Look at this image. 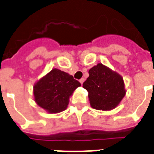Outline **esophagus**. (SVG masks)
Here are the masks:
<instances>
[{"mask_svg":"<svg viewBox=\"0 0 154 154\" xmlns=\"http://www.w3.org/2000/svg\"><path fill=\"white\" fill-rule=\"evenodd\" d=\"M79 82H80L81 84H83V83L84 82V79H83V78L80 79H79Z\"/></svg>","mask_w":154,"mask_h":154,"instance_id":"esophagus-1","label":"esophagus"}]
</instances>
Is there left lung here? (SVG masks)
I'll return each mask as SVG.
<instances>
[{
	"label": "left lung",
	"instance_id": "8db88e82",
	"mask_svg": "<svg viewBox=\"0 0 154 154\" xmlns=\"http://www.w3.org/2000/svg\"><path fill=\"white\" fill-rule=\"evenodd\" d=\"M89 77L83 83L88 92L91 106L97 110H111L125 95L122 77L103 64L89 70Z\"/></svg>",
	"mask_w": 154,
	"mask_h": 154
}]
</instances>
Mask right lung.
Returning <instances> with one entry per match:
<instances>
[{"label":"right lung","mask_w":154,"mask_h":154,"mask_svg":"<svg viewBox=\"0 0 154 154\" xmlns=\"http://www.w3.org/2000/svg\"><path fill=\"white\" fill-rule=\"evenodd\" d=\"M79 86L80 83L72 75L53 69L34 85V100L48 112H60L66 109L70 96Z\"/></svg>","instance_id":"obj_1"}]
</instances>
